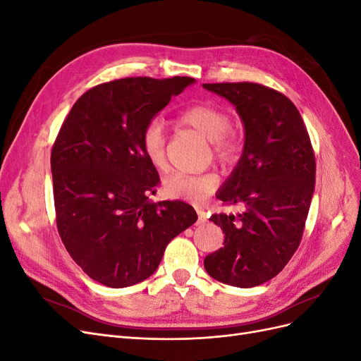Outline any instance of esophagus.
Masks as SVG:
<instances>
[{
    "label": "esophagus",
    "instance_id": "34e87169",
    "mask_svg": "<svg viewBox=\"0 0 361 361\" xmlns=\"http://www.w3.org/2000/svg\"><path fill=\"white\" fill-rule=\"evenodd\" d=\"M197 215H199V224H204L207 221V215L203 209H197Z\"/></svg>",
    "mask_w": 361,
    "mask_h": 361
}]
</instances>
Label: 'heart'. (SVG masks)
Wrapping results in <instances>:
<instances>
[{
  "mask_svg": "<svg viewBox=\"0 0 361 361\" xmlns=\"http://www.w3.org/2000/svg\"><path fill=\"white\" fill-rule=\"evenodd\" d=\"M178 120L197 130L200 135L211 140L212 152L218 161L233 164L244 152L243 135L231 128L228 114L212 104L197 102L185 106L179 111ZM166 129L159 120L154 118L141 130V149L147 161L158 170L166 167ZM220 178L214 171L197 174L174 171L166 178L164 187L171 197L200 203L216 190Z\"/></svg>",
  "mask_w": 361,
  "mask_h": 361,
  "instance_id": "obj_1",
  "label": "heart"
}]
</instances>
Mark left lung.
<instances>
[{"label": "left lung", "mask_w": 361, "mask_h": 361, "mask_svg": "<svg viewBox=\"0 0 361 361\" xmlns=\"http://www.w3.org/2000/svg\"><path fill=\"white\" fill-rule=\"evenodd\" d=\"M236 106L245 128L244 154L218 191L244 212L214 214L224 247L204 257L212 279L253 288L276 277L297 251L314 190L316 161L300 111L283 93L256 82L203 84Z\"/></svg>", "instance_id": "1"}]
</instances>
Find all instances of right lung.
<instances>
[{"instance_id": "add662e5", "label": "right lung", "mask_w": 361, "mask_h": 361, "mask_svg": "<svg viewBox=\"0 0 361 361\" xmlns=\"http://www.w3.org/2000/svg\"><path fill=\"white\" fill-rule=\"evenodd\" d=\"M194 80L147 76L94 85L76 101L51 152L61 241L90 279L126 288L154 274L167 244L197 220L185 202H150L159 176L141 130Z\"/></svg>"}]
</instances>
